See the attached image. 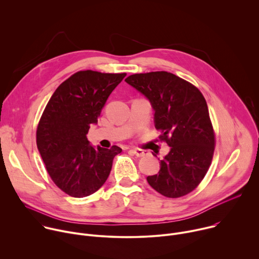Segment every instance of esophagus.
Masks as SVG:
<instances>
[{
  "label": "esophagus",
  "mask_w": 259,
  "mask_h": 259,
  "mask_svg": "<svg viewBox=\"0 0 259 259\" xmlns=\"http://www.w3.org/2000/svg\"><path fill=\"white\" fill-rule=\"evenodd\" d=\"M133 155H135V156H137V157H144V156H146L147 154V151H144V150H140V149H133V150H131L130 151Z\"/></svg>",
  "instance_id": "obj_1"
}]
</instances>
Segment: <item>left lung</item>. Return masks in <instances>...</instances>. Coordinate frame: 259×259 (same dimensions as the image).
I'll return each mask as SVG.
<instances>
[{
  "label": "left lung",
  "instance_id": "1",
  "mask_svg": "<svg viewBox=\"0 0 259 259\" xmlns=\"http://www.w3.org/2000/svg\"><path fill=\"white\" fill-rule=\"evenodd\" d=\"M126 83L142 93L155 110V127L170 152L150 186L167 198L193 192L205 177L214 154L215 134L201 91L168 71L134 73Z\"/></svg>",
  "mask_w": 259,
  "mask_h": 259
}]
</instances>
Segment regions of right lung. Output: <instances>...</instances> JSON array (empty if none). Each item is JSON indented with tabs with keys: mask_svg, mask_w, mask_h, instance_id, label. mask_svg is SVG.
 Returning a JSON list of instances; mask_svg holds the SVG:
<instances>
[{
	"mask_svg": "<svg viewBox=\"0 0 259 259\" xmlns=\"http://www.w3.org/2000/svg\"><path fill=\"white\" fill-rule=\"evenodd\" d=\"M126 73L80 70L61 83L48 101L36 128V145L56 186L73 198L97 192L122 149L89 144L87 133Z\"/></svg>",
	"mask_w": 259,
	"mask_h": 259,
	"instance_id": "1",
	"label": "right lung"
}]
</instances>
